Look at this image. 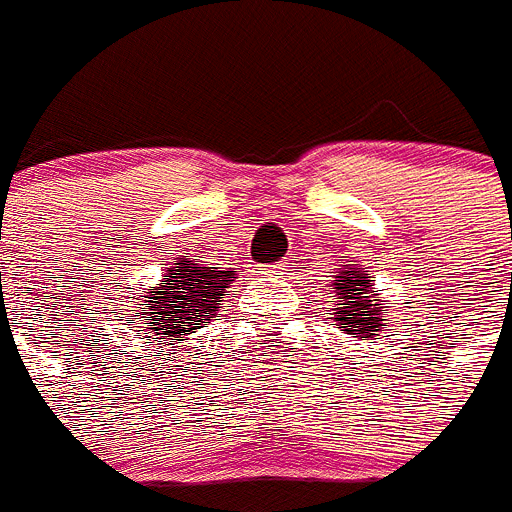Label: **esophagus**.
Returning <instances> with one entry per match:
<instances>
[{"mask_svg": "<svg viewBox=\"0 0 512 512\" xmlns=\"http://www.w3.org/2000/svg\"><path fill=\"white\" fill-rule=\"evenodd\" d=\"M276 268H278V270H286V268H289V263H278Z\"/></svg>", "mask_w": 512, "mask_h": 512, "instance_id": "1", "label": "esophagus"}]
</instances>
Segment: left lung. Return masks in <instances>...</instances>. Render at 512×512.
Returning a JSON list of instances; mask_svg holds the SVG:
<instances>
[{
  "mask_svg": "<svg viewBox=\"0 0 512 512\" xmlns=\"http://www.w3.org/2000/svg\"><path fill=\"white\" fill-rule=\"evenodd\" d=\"M369 270L343 268L336 276V294L341 304L333 312V320L341 325L351 338L359 341H375L382 330V307L377 294H372Z\"/></svg>",
  "mask_w": 512,
  "mask_h": 512,
  "instance_id": "obj_1",
  "label": "left lung"
}]
</instances>
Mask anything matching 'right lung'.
Listing matches in <instances>:
<instances>
[{"label": "right lung", "mask_w": 512, "mask_h": 512, "mask_svg": "<svg viewBox=\"0 0 512 512\" xmlns=\"http://www.w3.org/2000/svg\"><path fill=\"white\" fill-rule=\"evenodd\" d=\"M236 278V270L203 268L192 257H176L174 265L166 270L163 283L145 291V307L135 312V320L148 317L150 338H166V346L174 349L176 341H187L195 330H200L210 317L218 312L229 283Z\"/></svg>", "instance_id": "1"}]
</instances>
